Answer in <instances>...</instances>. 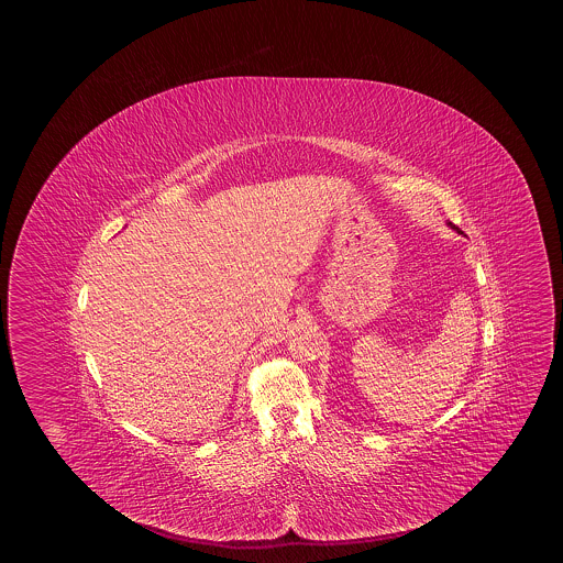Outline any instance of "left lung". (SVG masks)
<instances>
[{"label":"left lung","mask_w":563,"mask_h":563,"mask_svg":"<svg viewBox=\"0 0 563 563\" xmlns=\"http://www.w3.org/2000/svg\"><path fill=\"white\" fill-rule=\"evenodd\" d=\"M450 228H452V230H455L457 234H462V230H460V228H455V225H452V223H450Z\"/></svg>","instance_id":"1"}]
</instances>
